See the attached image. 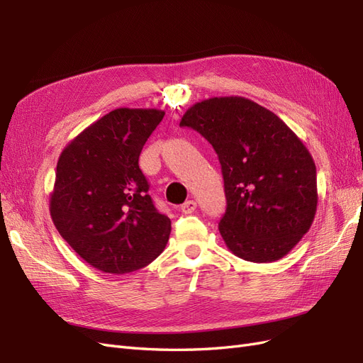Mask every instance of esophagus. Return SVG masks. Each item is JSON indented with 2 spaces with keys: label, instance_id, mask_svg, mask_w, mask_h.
<instances>
[{
  "label": "esophagus",
  "instance_id": "esophagus-1",
  "mask_svg": "<svg viewBox=\"0 0 363 363\" xmlns=\"http://www.w3.org/2000/svg\"><path fill=\"white\" fill-rule=\"evenodd\" d=\"M195 208H196V203H195L194 200H188V201H184V203L182 204L180 211H182L183 213H186V215H191V213L195 212Z\"/></svg>",
  "mask_w": 363,
  "mask_h": 363
}]
</instances>
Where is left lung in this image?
Wrapping results in <instances>:
<instances>
[{
	"label": "left lung",
	"instance_id": "obj_1",
	"mask_svg": "<svg viewBox=\"0 0 363 363\" xmlns=\"http://www.w3.org/2000/svg\"><path fill=\"white\" fill-rule=\"evenodd\" d=\"M207 139L221 163L227 248L267 263L284 257L309 232L318 204L316 167L283 121L244 96H215L189 107L180 121Z\"/></svg>",
	"mask_w": 363,
	"mask_h": 363
}]
</instances>
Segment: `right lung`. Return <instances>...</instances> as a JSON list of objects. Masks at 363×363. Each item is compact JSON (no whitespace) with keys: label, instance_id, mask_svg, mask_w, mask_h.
Here are the masks:
<instances>
[{"label":"right lung","instance_id":"add662e5","mask_svg":"<svg viewBox=\"0 0 363 363\" xmlns=\"http://www.w3.org/2000/svg\"><path fill=\"white\" fill-rule=\"evenodd\" d=\"M157 108H115L63 148L50 196L60 236L84 262L108 274L147 267L167 247L171 221L152 204L139 168Z\"/></svg>","mask_w":363,"mask_h":363}]
</instances>
